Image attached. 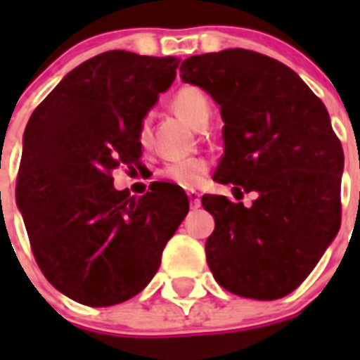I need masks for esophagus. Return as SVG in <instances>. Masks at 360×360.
<instances>
[{
    "instance_id": "obj_1",
    "label": "esophagus",
    "mask_w": 360,
    "mask_h": 360,
    "mask_svg": "<svg viewBox=\"0 0 360 360\" xmlns=\"http://www.w3.org/2000/svg\"><path fill=\"white\" fill-rule=\"evenodd\" d=\"M187 198L191 202V207L193 209H198L202 205V198H200V193L196 191H187Z\"/></svg>"
}]
</instances>
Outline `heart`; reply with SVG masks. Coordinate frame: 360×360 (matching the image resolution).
<instances>
[{
    "instance_id": "1",
    "label": "heart",
    "mask_w": 360,
    "mask_h": 360,
    "mask_svg": "<svg viewBox=\"0 0 360 360\" xmlns=\"http://www.w3.org/2000/svg\"><path fill=\"white\" fill-rule=\"evenodd\" d=\"M171 104H173V110L176 111L178 115L182 117L184 120H187L193 128H203L207 124L209 117H211V103H209L207 95L203 94L200 88H195V86H184L182 90H178ZM148 141L149 117H144L141 126H139V142L146 146ZM209 169H211V164H209L207 158L193 157L186 158V160L169 162L160 171V174L162 178L176 184L178 187L195 189V187L202 186Z\"/></svg>"
}]
</instances>
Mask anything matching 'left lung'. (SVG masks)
Wrapping results in <instances>:
<instances>
[{"instance_id":"left-lung-1","label":"left lung","mask_w":360,"mask_h":360,"mask_svg":"<svg viewBox=\"0 0 360 360\" xmlns=\"http://www.w3.org/2000/svg\"><path fill=\"white\" fill-rule=\"evenodd\" d=\"M182 81L219 104L225 153L214 180L250 207L205 195L214 216L205 243L216 281L241 297L272 301L308 278L341 227L345 153L323 101L294 70L243 49L193 56Z\"/></svg>"}]
</instances>
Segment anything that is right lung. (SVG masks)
<instances>
[{"label": "right lung", "instance_id": "right-lung-1", "mask_svg": "<svg viewBox=\"0 0 360 360\" xmlns=\"http://www.w3.org/2000/svg\"><path fill=\"white\" fill-rule=\"evenodd\" d=\"M176 57L98 53L65 75L34 110L23 136L15 202L44 278L86 307L144 290L189 211L174 184L144 196L113 187L111 171L139 164V126L174 81Z\"/></svg>", "mask_w": 360, "mask_h": 360}]
</instances>
